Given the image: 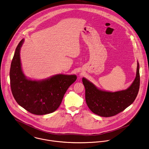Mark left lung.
<instances>
[{
    "label": "left lung",
    "mask_w": 149,
    "mask_h": 149,
    "mask_svg": "<svg viewBox=\"0 0 149 149\" xmlns=\"http://www.w3.org/2000/svg\"><path fill=\"white\" fill-rule=\"evenodd\" d=\"M82 82L85 88L86 102L91 112L102 117L115 116L131 105L138 95L140 85L139 63L136 77L127 89L111 92L97 88L85 78Z\"/></svg>",
    "instance_id": "8db88e82"
}]
</instances>
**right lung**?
<instances>
[{
    "label": "right lung",
    "mask_w": 149,
    "mask_h": 149,
    "mask_svg": "<svg viewBox=\"0 0 149 149\" xmlns=\"http://www.w3.org/2000/svg\"><path fill=\"white\" fill-rule=\"evenodd\" d=\"M22 39L17 45L10 70V86L17 102L27 111L43 115L55 111L67 90L77 79L76 75L57 74L36 81L27 78L21 67L20 50Z\"/></svg>",
    "instance_id": "obj_1"
}]
</instances>
